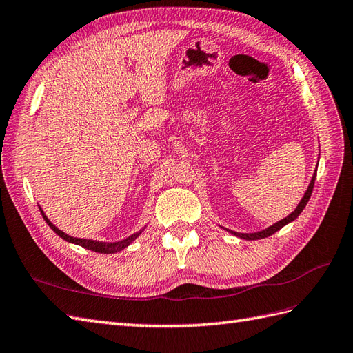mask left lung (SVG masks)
Listing matches in <instances>:
<instances>
[{"label":"left lung","instance_id":"8db88e82","mask_svg":"<svg viewBox=\"0 0 353 353\" xmlns=\"http://www.w3.org/2000/svg\"><path fill=\"white\" fill-rule=\"evenodd\" d=\"M314 179H316V171H314V174H313V177H312V182H310L309 188H307V191H305V194H304V196H303V200L300 201V204L296 205V209H295L291 214L286 216L285 219L276 222L274 225H271V227H268L267 230H264V231H259V232H252V234H240V232H234V231H231V232L234 234V236H237V237H240V239H245V240H258V239H265V237H270L271 234H274V232H276V231H279L280 228H283L286 223L292 222L294 219H296V218H298V216H300V213L303 212V209L305 207V204L309 203L310 196H312V192H313V185H314Z\"/></svg>","mask_w":353,"mask_h":353}]
</instances>
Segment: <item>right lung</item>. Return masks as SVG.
Segmentation results:
<instances>
[{"label": "right lung", "instance_id": "obj_1", "mask_svg": "<svg viewBox=\"0 0 353 353\" xmlns=\"http://www.w3.org/2000/svg\"><path fill=\"white\" fill-rule=\"evenodd\" d=\"M40 212H41V214H43L44 221L48 222L49 227H50L53 231H55L59 237H62V239L70 241V243H74V245L82 246V248H85V249L98 252V254H116V252H121L122 249H125L126 246H128L130 243H132L135 239H137V237L140 236V232H141V231H140V232H135V234H132L131 237L125 239V240H122V241H114V243H104V241H97V240L76 239V237H71V236H68V234H65V232H62L61 230H58V228L55 227V225H53V223L46 218V214L43 213V210H40Z\"/></svg>", "mask_w": 353, "mask_h": 353}]
</instances>
